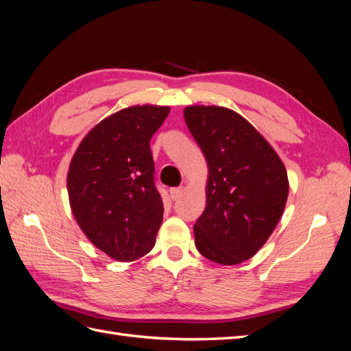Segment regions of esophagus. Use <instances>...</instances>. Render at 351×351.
Instances as JSON below:
<instances>
[{
	"mask_svg": "<svg viewBox=\"0 0 351 351\" xmlns=\"http://www.w3.org/2000/svg\"><path fill=\"white\" fill-rule=\"evenodd\" d=\"M182 195H183V187H173V189H169V196H171L173 200H177Z\"/></svg>",
	"mask_w": 351,
	"mask_h": 351,
	"instance_id": "obj_1",
	"label": "esophagus"
}]
</instances>
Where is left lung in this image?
<instances>
[{
    "instance_id": "8db88e82",
    "label": "left lung",
    "mask_w": 351,
    "mask_h": 351,
    "mask_svg": "<svg viewBox=\"0 0 351 351\" xmlns=\"http://www.w3.org/2000/svg\"><path fill=\"white\" fill-rule=\"evenodd\" d=\"M184 120L209 169L206 208L193 228L196 249L219 265L241 263L263 246L282 215L285 167L234 111L195 105L184 110Z\"/></svg>"
}]
</instances>
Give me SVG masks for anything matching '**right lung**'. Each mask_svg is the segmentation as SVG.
Listing matches in <instances>:
<instances>
[{
  "instance_id": "1",
  "label": "right lung",
  "mask_w": 351,
  "mask_h": 351,
  "mask_svg": "<svg viewBox=\"0 0 351 351\" xmlns=\"http://www.w3.org/2000/svg\"><path fill=\"white\" fill-rule=\"evenodd\" d=\"M168 107L136 105L102 120L74 154L67 189L73 215L86 237L117 261L151 252L162 222L151 139Z\"/></svg>"
}]
</instances>
